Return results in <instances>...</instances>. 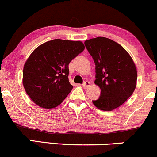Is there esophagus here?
<instances>
[{
	"label": "esophagus",
	"instance_id": "34e87169",
	"mask_svg": "<svg viewBox=\"0 0 157 157\" xmlns=\"http://www.w3.org/2000/svg\"><path fill=\"white\" fill-rule=\"evenodd\" d=\"M90 83L89 82H87V81H86V82H84V83L82 84V86H83L84 88H87L88 87H90Z\"/></svg>",
	"mask_w": 157,
	"mask_h": 157
}]
</instances>
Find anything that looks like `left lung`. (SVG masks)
I'll use <instances>...</instances> for the list:
<instances>
[{
  "label": "left lung",
  "instance_id": "obj_1",
  "mask_svg": "<svg viewBox=\"0 0 157 157\" xmlns=\"http://www.w3.org/2000/svg\"><path fill=\"white\" fill-rule=\"evenodd\" d=\"M96 64L95 84L101 96L93 101L101 110L111 111L121 106L136 87L137 71L133 59L120 44L105 37L84 41Z\"/></svg>",
  "mask_w": 157,
  "mask_h": 157
}]
</instances>
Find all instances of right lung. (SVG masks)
Here are the masks:
<instances>
[{
	"mask_svg": "<svg viewBox=\"0 0 157 157\" xmlns=\"http://www.w3.org/2000/svg\"><path fill=\"white\" fill-rule=\"evenodd\" d=\"M84 50L80 40L54 39L38 46L23 70V84L32 101L46 109L59 106L73 87L68 65Z\"/></svg>",
	"mask_w": 157,
	"mask_h": 157,
	"instance_id": "add662e5",
	"label": "right lung"
}]
</instances>
